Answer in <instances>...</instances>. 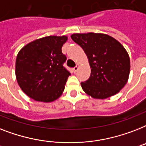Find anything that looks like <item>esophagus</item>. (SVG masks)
<instances>
[{
    "mask_svg": "<svg viewBox=\"0 0 146 146\" xmlns=\"http://www.w3.org/2000/svg\"><path fill=\"white\" fill-rule=\"evenodd\" d=\"M79 64H76V67L73 68V72H74V73H76L77 70H78V69H79Z\"/></svg>",
    "mask_w": 146,
    "mask_h": 146,
    "instance_id": "obj_1",
    "label": "esophagus"
}]
</instances>
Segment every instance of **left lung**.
<instances>
[{
  "mask_svg": "<svg viewBox=\"0 0 146 146\" xmlns=\"http://www.w3.org/2000/svg\"><path fill=\"white\" fill-rule=\"evenodd\" d=\"M72 40L81 46L91 67V76L81 82L84 92L96 99H106L120 92L128 80L131 61L118 40L105 34H73Z\"/></svg>",
  "mask_w": 146,
  "mask_h": 146,
  "instance_id": "8db88e82",
  "label": "left lung"
}]
</instances>
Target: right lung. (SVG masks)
<instances>
[{"instance_id":"right-lung-1","label":"right lung","mask_w":146,"mask_h":146,"mask_svg":"<svg viewBox=\"0 0 146 146\" xmlns=\"http://www.w3.org/2000/svg\"><path fill=\"white\" fill-rule=\"evenodd\" d=\"M66 36L37 39L19 52L15 76L23 92L36 101L49 103L62 94L70 73L63 66L66 56L61 52Z\"/></svg>"}]
</instances>
